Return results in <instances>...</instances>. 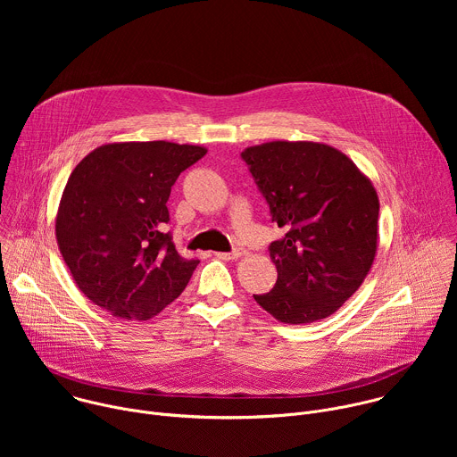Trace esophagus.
<instances>
[{"label":"esophagus","instance_id":"esophagus-1","mask_svg":"<svg viewBox=\"0 0 457 457\" xmlns=\"http://www.w3.org/2000/svg\"><path fill=\"white\" fill-rule=\"evenodd\" d=\"M242 254H244L242 249H235L231 253H215V256L222 258V260H238Z\"/></svg>","mask_w":457,"mask_h":457}]
</instances>
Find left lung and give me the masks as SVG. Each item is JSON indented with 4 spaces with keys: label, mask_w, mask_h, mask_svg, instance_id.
<instances>
[{
    "label": "left lung",
    "mask_w": 457,
    "mask_h": 457,
    "mask_svg": "<svg viewBox=\"0 0 457 457\" xmlns=\"http://www.w3.org/2000/svg\"><path fill=\"white\" fill-rule=\"evenodd\" d=\"M286 235L271 242L277 284L256 303L289 325L323 320L363 284L378 249L379 201L370 179L340 150L271 141L242 152Z\"/></svg>",
    "instance_id": "1"
}]
</instances>
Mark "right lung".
Wrapping results in <instances>:
<instances>
[{"instance_id":"obj_1","label":"right lung","mask_w":457,"mask_h":457,"mask_svg":"<svg viewBox=\"0 0 457 457\" xmlns=\"http://www.w3.org/2000/svg\"><path fill=\"white\" fill-rule=\"evenodd\" d=\"M206 154L168 141L110 143L74 168L55 238L90 302L115 318L148 320L184 291L199 260L177 253L166 203L177 177Z\"/></svg>"}]
</instances>
